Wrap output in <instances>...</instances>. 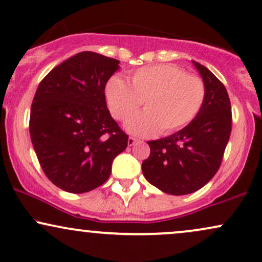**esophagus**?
Listing matches in <instances>:
<instances>
[{
  "mask_svg": "<svg viewBox=\"0 0 262 262\" xmlns=\"http://www.w3.org/2000/svg\"><path fill=\"white\" fill-rule=\"evenodd\" d=\"M137 141H138V139H137V138H133V137H129V138H128V145H129V146L134 145V144H135V143H137Z\"/></svg>",
  "mask_w": 262,
  "mask_h": 262,
  "instance_id": "34e87169",
  "label": "esophagus"
}]
</instances>
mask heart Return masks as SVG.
<instances>
[{
  "label": "heart",
  "mask_w": 262,
  "mask_h": 262,
  "mask_svg": "<svg viewBox=\"0 0 262 262\" xmlns=\"http://www.w3.org/2000/svg\"><path fill=\"white\" fill-rule=\"evenodd\" d=\"M206 83L197 75L175 65H150L135 70L130 85L119 76L108 80L104 96L112 117L124 121L143 102L145 112L125 123L130 133L149 137L169 135L185 128L198 116L206 101Z\"/></svg>",
  "instance_id": "heart-1"
}]
</instances>
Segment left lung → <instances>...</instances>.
Segmentation results:
<instances>
[{
	"instance_id": "obj_1",
	"label": "left lung",
	"mask_w": 262,
	"mask_h": 262,
	"mask_svg": "<svg viewBox=\"0 0 262 262\" xmlns=\"http://www.w3.org/2000/svg\"><path fill=\"white\" fill-rule=\"evenodd\" d=\"M206 83V101L188 125L166 138L148 141L150 155L141 164L152 186L173 196L203 187L217 173L231 132V106L223 83L193 61Z\"/></svg>"
}]
</instances>
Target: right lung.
<instances>
[{
    "instance_id": "obj_1",
    "label": "right lung",
    "mask_w": 262,
    "mask_h": 262,
    "mask_svg": "<svg viewBox=\"0 0 262 262\" xmlns=\"http://www.w3.org/2000/svg\"><path fill=\"white\" fill-rule=\"evenodd\" d=\"M119 61L82 52L55 66L39 83L29 133L45 176L59 188L83 193L107 181L128 135L107 108V81Z\"/></svg>"
}]
</instances>
